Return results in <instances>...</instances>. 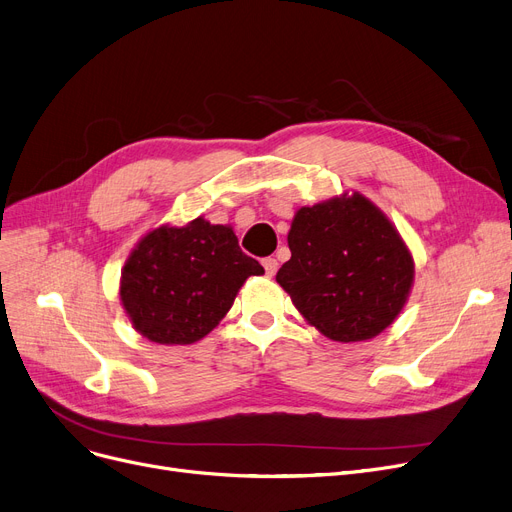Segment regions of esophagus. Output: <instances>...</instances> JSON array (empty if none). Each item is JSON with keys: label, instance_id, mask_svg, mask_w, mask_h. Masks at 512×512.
Segmentation results:
<instances>
[{"label": "esophagus", "instance_id": "1", "mask_svg": "<svg viewBox=\"0 0 512 512\" xmlns=\"http://www.w3.org/2000/svg\"><path fill=\"white\" fill-rule=\"evenodd\" d=\"M261 263H263V268H265V274H268L270 278L278 272V261L274 257H265Z\"/></svg>", "mask_w": 512, "mask_h": 512}]
</instances>
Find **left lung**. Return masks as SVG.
<instances>
[{
    "label": "left lung",
    "mask_w": 512,
    "mask_h": 512,
    "mask_svg": "<svg viewBox=\"0 0 512 512\" xmlns=\"http://www.w3.org/2000/svg\"><path fill=\"white\" fill-rule=\"evenodd\" d=\"M276 282L307 324L339 343L374 339L408 303L414 259L391 219L360 192L301 207Z\"/></svg>",
    "instance_id": "8db88e82"
}]
</instances>
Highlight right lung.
<instances>
[{
  "label": "right lung",
  "instance_id": "add662e5",
  "mask_svg": "<svg viewBox=\"0 0 512 512\" xmlns=\"http://www.w3.org/2000/svg\"><path fill=\"white\" fill-rule=\"evenodd\" d=\"M261 274V263L240 251L232 226L201 215L146 232L123 265L119 297L142 337L190 345L224 320L247 278Z\"/></svg>",
  "mask_w": 512,
  "mask_h": 512
}]
</instances>
